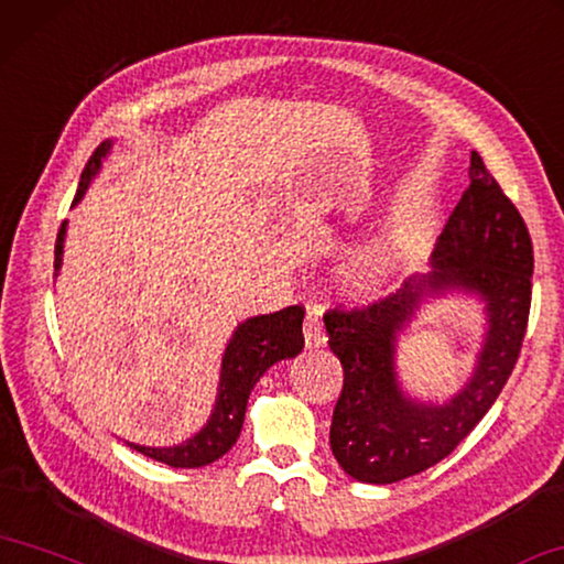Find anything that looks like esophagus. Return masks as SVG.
<instances>
[{
  "instance_id": "34e87169",
  "label": "esophagus",
  "mask_w": 564,
  "mask_h": 564,
  "mask_svg": "<svg viewBox=\"0 0 564 564\" xmlns=\"http://www.w3.org/2000/svg\"><path fill=\"white\" fill-rule=\"evenodd\" d=\"M303 341H306V348H318L326 344V334L324 328H321V318L316 308H311L306 318H303Z\"/></svg>"
}]
</instances>
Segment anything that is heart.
<instances>
[{
  "label": "heart",
  "instance_id": "obj_1",
  "mask_svg": "<svg viewBox=\"0 0 564 564\" xmlns=\"http://www.w3.org/2000/svg\"><path fill=\"white\" fill-rule=\"evenodd\" d=\"M416 238V223L411 218H397L373 234L366 243L346 258L338 271L341 291L351 299H371L381 293L401 268L411 243Z\"/></svg>",
  "mask_w": 564,
  "mask_h": 564
}]
</instances>
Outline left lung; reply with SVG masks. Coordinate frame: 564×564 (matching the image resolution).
Segmentation results:
<instances>
[{
    "label": "left lung",
    "instance_id": "left-lung-1",
    "mask_svg": "<svg viewBox=\"0 0 564 564\" xmlns=\"http://www.w3.org/2000/svg\"><path fill=\"white\" fill-rule=\"evenodd\" d=\"M532 240L514 203L471 153L469 187L446 220L432 271L411 275L366 308L324 316L328 346L344 366L330 449L348 477L394 485L457 449L512 373L532 301ZM449 292L482 301L486 341L468 383L444 405L409 398L398 381L395 341L426 302Z\"/></svg>",
    "mask_w": 564,
    "mask_h": 564
}]
</instances>
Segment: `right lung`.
<instances>
[{"mask_svg":"<svg viewBox=\"0 0 564 564\" xmlns=\"http://www.w3.org/2000/svg\"><path fill=\"white\" fill-rule=\"evenodd\" d=\"M110 150H112V140H105L102 145L95 150L93 158L87 160L73 205L83 200L89 183H93L95 175L102 170V163L105 158L110 155ZM65 234H67V220L62 223L57 234L55 275H59V268H62ZM301 324H303L301 306H289L283 311H275V314L246 318L243 324L236 326L226 351H223L216 406H213L210 419L205 422L200 432L175 446H142L132 442L128 444L135 452L145 454V457L163 462L167 467H175V469H195L220 459L223 454L238 442L240 429H243V419H246L248 397L256 383L261 381L263 373L271 369L273 364H279L283 359H293V356L301 354L303 348Z\"/></svg>","mask_w":564,"mask_h":564,"instance_id":"add662e5","label":"right lung"}]
</instances>
